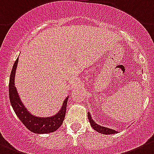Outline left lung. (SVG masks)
Here are the masks:
<instances>
[{"mask_svg":"<svg viewBox=\"0 0 154 154\" xmlns=\"http://www.w3.org/2000/svg\"><path fill=\"white\" fill-rule=\"evenodd\" d=\"M88 116L89 122H90L91 126L94 128L96 131L97 132H100L101 134H116L118 131H115L113 129H110L109 128H106V127H103L101 125H99L98 124H97L96 122H94L93 119H92L90 113L88 112Z\"/></svg>","mask_w":154,"mask_h":154,"instance_id":"8db88e82","label":"left lung"}]
</instances>
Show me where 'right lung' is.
<instances>
[{"label": "right lung", "instance_id": "add662e5", "mask_svg": "<svg viewBox=\"0 0 154 154\" xmlns=\"http://www.w3.org/2000/svg\"><path fill=\"white\" fill-rule=\"evenodd\" d=\"M18 59L14 63L11 74H10V83H9V97L10 101L14 112L17 114L20 121L25 125V126L34 133L37 134H46V133L54 132L62 125L66 111V105L68 97L65 99L61 109L54 116L42 118L33 116L26 109L24 105L20 100V97L17 93V88L14 85V77H15L16 69H17Z\"/></svg>", "mask_w": 154, "mask_h": 154}]
</instances>
